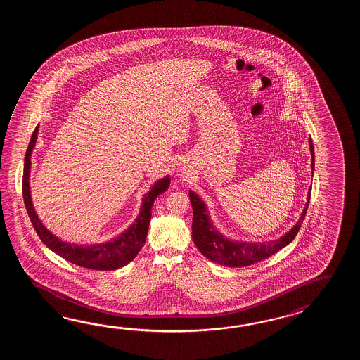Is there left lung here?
<instances>
[{"mask_svg":"<svg viewBox=\"0 0 360 360\" xmlns=\"http://www.w3.org/2000/svg\"><path fill=\"white\" fill-rule=\"evenodd\" d=\"M310 153H311V174H314V146L311 139H309ZM311 188L307 191L305 208L300 216L299 221L293 225V228L274 240L268 242H243V240H233L221 234L216 229L211 216L208 212L207 205L199 197L195 191H189L191 207H193V240L197 245L200 253L208 260L217 262L224 266L229 268H243L250 266L261 260L268 259L269 256L278 252L279 250L290 245L299 233L300 226L305 219L306 210L310 202Z\"/></svg>","mask_w":360,"mask_h":360,"instance_id":"1","label":"left lung"}]
</instances>
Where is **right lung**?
Here are the masks:
<instances>
[{"mask_svg": "<svg viewBox=\"0 0 360 360\" xmlns=\"http://www.w3.org/2000/svg\"><path fill=\"white\" fill-rule=\"evenodd\" d=\"M37 136H39V126L32 134L31 141L24 158L23 198L32 225L37 231L39 239L53 252L82 268L107 271V270H117L130 264L131 261L134 260L136 255L140 252L143 245L146 243L154 200L160 194L169 189V181H171L169 175L161 180H157L153 184V186L146 191L143 197L138 217L120 236L101 243H91V245L70 243L56 237L47 229L39 220V214H36V210L32 202L31 185H30L31 157L37 141Z\"/></svg>", "mask_w": 360, "mask_h": 360, "instance_id": "right-lung-1", "label": "right lung"}]
</instances>
